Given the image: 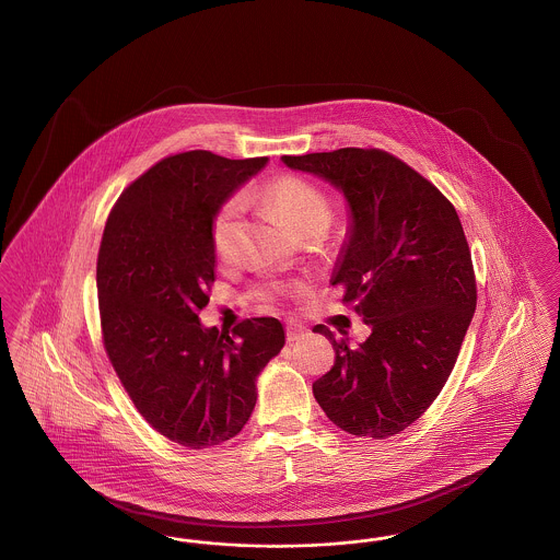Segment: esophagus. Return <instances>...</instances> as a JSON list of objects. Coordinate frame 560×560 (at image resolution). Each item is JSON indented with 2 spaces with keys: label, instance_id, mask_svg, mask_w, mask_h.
Listing matches in <instances>:
<instances>
[{
  "label": "esophagus",
  "instance_id": "esophagus-1",
  "mask_svg": "<svg viewBox=\"0 0 560 560\" xmlns=\"http://www.w3.org/2000/svg\"><path fill=\"white\" fill-rule=\"evenodd\" d=\"M304 334H306V331H304L302 327H295V325H290V327H288V331H285V336H288V341H290V343H293V341H300V339L304 337Z\"/></svg>",
  "mask_w": 560,
  "mask_h": 560
}]
</instances>
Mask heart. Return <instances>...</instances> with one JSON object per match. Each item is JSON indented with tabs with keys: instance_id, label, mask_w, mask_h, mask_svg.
Here are the masks:
<instances>
[{
	"instance_id": "obj_1",
	"label": "heart",
	"mask_w": 560,
	"mask_h": 560,
	"mask_svg": "<svg viewBox=\"0 0 560 560\" xmlns=\"http://www.w3.org/2000/svg\"><path fill=\"white\" fill-rule=\"evenodd\" d=\"M265 198L298 233H304L314 226H327L331 221V203L327 196L316 185L300 177L285 175L270 180L265 187ZM242 208V196H233L224 201L212 219L210 237L219 256H226L233 249Z\"/></svg>"
}]
</instances>
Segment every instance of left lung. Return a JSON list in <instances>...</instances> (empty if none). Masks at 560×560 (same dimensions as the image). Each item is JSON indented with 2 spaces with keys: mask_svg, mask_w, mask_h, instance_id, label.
I'll return each mask as SVG.
<instances>
[{
  "mask_svg": "<svg viewBox=\"0 0 560 560\" xmlns=\"http://www.w3.org/2000/svg\"><path fill=\"white\" fill-rule=\"evenodd\" d=\"M281 160L329 180L348 201L331 283L346 288L343 302L371 327L359 346L314 327L336 350L314 398L339 429L385 440L438 398L467 336L477 290L463 224L433 183L383 150Z\"/></svg>",
  "mask_w": 560,
  "mask_h": 560,
  "instance_id": "obj_1",
  "label": "left lung"
}]
</instances>
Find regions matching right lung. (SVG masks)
I'll return each mask as SVG.
<instances>
[{
  "label": "right lung",
  "mask_w": 560,
  "mask_h": 560,
  "mask_svg": "<svg viewBox=\"0 0 560 560\" xmlns=\"http://www.w3.org/2000/svg\"><path fill=\"white\" fill-rule=\"evenodd\" d=\"M269 158L206 150L164 158L114 203L97 254L106 354L139 415L171 442L201 450L235 438L256 406V380L283 343L272 316L233 331L201 325L214 283L217 210Z\"/></svg>",
  "instance_id": "add662e5"
}]
</instances>
